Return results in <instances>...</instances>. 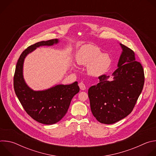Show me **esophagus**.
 I'll list each match as a JSON object with an SVG mask.
<instances>
[{
	"instance_id": "34e87169",
	"label": "esophagus",
	"mask_w": 156,
	"mask_h": 156,
	"mask_svg": "<svg viewBox=\"0 0 156 156\" xmlns=\"http://www.w3.org/2000/svg\"><path fill=\"white\" fill-rule=\"evenodd\" d=\"M79 86H80V88L81 89V90H86V86L83 83H82V82L80 83H79Z\"/></svg>"
}]
</instances>
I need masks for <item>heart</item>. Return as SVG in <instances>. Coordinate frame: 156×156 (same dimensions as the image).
I'll list each match as a JSON object with an SVG mask.
<instances>
[{"label": "heart", "instance_id": "obj_1", "mask_svg": "<svg viewBox=\"0 0 156 156\" xmlns=\"http://www.w3.org/2000/svg\"><path fill=\"white\" fill-rule=\"evenodd\" d=\"M79 65H87L88 73L93 76H101L107 73L111 65V58L107 54H102L99 48L88 44L83 46L76 55Z\"/></svg>", "mask_w": 156, "mask_h": 156}]
</instances>
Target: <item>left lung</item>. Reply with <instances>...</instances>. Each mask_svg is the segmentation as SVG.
Wrapping results in <instances>:
<instances>
[{"label": "left lung", "mask_w": 156, "mask_h": 156, "mask_svg": "<svg viewBox=\"0 0 156 156\" xmlns=\"http://www.w3.org/2000/svg\"><path fill=\"white\" fill-rule=\"evenodd\" d=\"M122 49L117 69L108 81L105 75L99 83L88 90L91 112L100 123L112 124L128 116L141 93L144 83V70L136 61L131 49L120 43Z\"/></svg>", "instance_id": "8db88e82"}]
</instances>
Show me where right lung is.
<instances>
[{"instance_id":"add662e5","label":"right lung","mask_w":156,"mask_h":156,"mask_svg":"<svg viewBox=\"0 0 156 156\" xmlns=\"http://www.w3.org/2000/svg\"><path fill=\"white\" fill-rule=\"evenodd\" d=\"M59 42L54 39L38 42L29 46L20 56L13 80L15 94L27 113L36 121L45 125L59 122L67 112L73 96L80 91L78 82L70 84H56L42 91H34L23 77V63L26 57L41 46H52Z\"/></svg>"}]
</instances>
